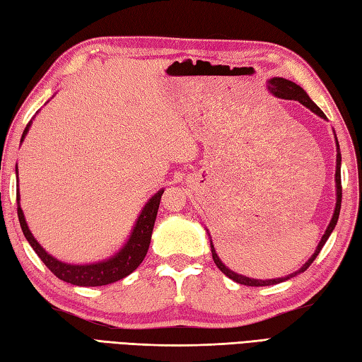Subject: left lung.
Listing matches in <instances>:
<instances>
[{"mask_svg": "<svg viewBox=\"0 0 362 362\" xmlns=\"http://www.w3.org/2000/svg\"><path fill=\"white\" fill-rule=\"evenodd\" d=\"M267 91L269 93H272L275 98H280V99H291V101H298L300 104H303L305 107H308V109L311 112H314L316 115H319L320 118L327 119L325 113L322 112L319 107L314 104L310 96L306 95V91L297 86V83L291 82L288 79H283V78H272L267 81ZM336 144H337V156H336V209H334V213H333V218L332 221H329V226L327 227L324 236H322L320 243L317 244L316 247V252L313 253L311 258L306 261V263L298 269V271L289 274L288 276H281V279H272V280H257V279H249V276H244V275H240L236 274L233 271H230V269L222 263V261L219 259L216 250H214V245L213 243L210 241V245H211V255H213V259L214 263H216V266L221 269L222 274H226L228 279H232L233 281L240 283V284H245V286H271V284H276V283H281V281H286L289 279H292V276H296L297 274L300 272H305L306 269H308L311 266V263L314 259H316V257L320 253L322 247H324L327 240L329 238V235H332V232L334 230L336 224H337V219H339V211H341V202H342V185H341V151H339V143H337L336 140Z\"/></svg>", "mask_w": 362, "mask_h": 362, "instance_id": "left-lung-1", "label": "left lung"}]
</instances>
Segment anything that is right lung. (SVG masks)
Masks as SVG:
<instances>
[{
  "label": "right lung",
  "mask_w": 362,
  "mask_h": 362,
  "mask_svg": "<svg viewBox=\"0 0 362 362\" xmlns=\"http://www.w3.org/2000/svg\"><path fill=\"white\" fill-rule=\"evenodd\" d=\"M29 127H30V122L26 126V129L23 130L21 141L25 140ZM161 194H163V189H160L158 193L153 194L148 201V204L144 205L141 214L136 219L132 235L129 236L124 247H122L117 255H113L112 258L101 261V263H93V264H68L49 255V253L37 243L33 233H30V230L26 224L25 214H23V210L20 206V194H17V204H18L17 213H18L21 230L23 233H25L28 243L30 244V247L35 250L38 258L43 261L45 266L48 267L49 271L57 276V279L64 280L66 283L76 284V286H104V284H110L124 279V276L132 274L135 269L141 264V261L144 259L146 253H148L149 244H151L152 228H153V224H156Z\"/></svg>",
  "instance_id": "obj_1"
}]
</instances>
